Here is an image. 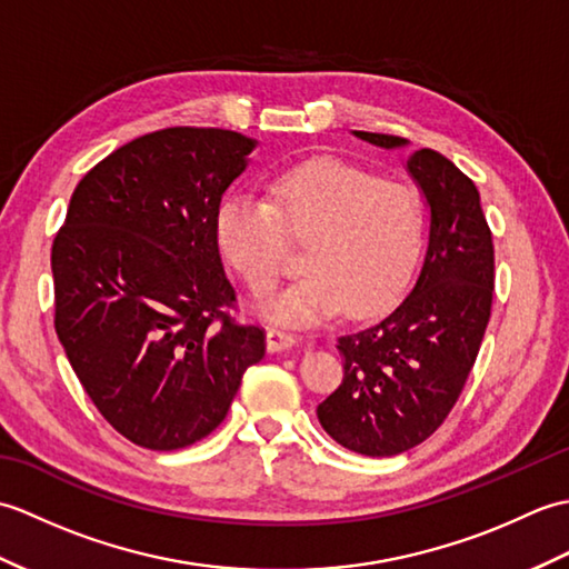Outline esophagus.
Returning <instances> with one entry per match:
<instances>
[{
	"instance_id": "esophagus-1",
	"label": "esophagus",
	"mask_w": 569,
	"mask_h": 569,
	"mask_svg": "<svg viewBox=\"0 0 569 569\" xmlns=\"http://www.w3.org/2000/svg\"><path fill=\"white\" fill-rule=\"evenodd\" d=\"M296 342H298V337L281 330V328H271L269 332H266V347H269V352H283V349L296 347Z\"/></svg>"
}]
</instances>
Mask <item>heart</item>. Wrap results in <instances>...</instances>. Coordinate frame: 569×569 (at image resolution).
<instances>
[{
  "instance_id": "heart-1",
  "label": "heart",
  "mask_w": 569,
  "mask_h": 569,
  "mask_svg": "<svg viewBox=\"0 0 569 569\" xmlns=\"http://www.w3.org/2000/svg\"><path fill=\"white\" fill-rule=\"evenodd\" d=\"M286 234L306 241L296 283L261 306L263 316L312 325L345 312L365 318L406 291L426 212L420 196L340 159H312L269 183V202L229 196L214 214L217 247L253 293L283 273Z\"/></svg>"
}]
</instances>
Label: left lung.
I'll use <instances>...</instances> for the list:
<instances>
[{
	"label": "left lung",
	"instance_id": "obj_1",
	"mask_svg": "<svg viewBox=\"0 0 569 569\" xmlns=\"http://www.w3.org/2000/svg\"><path fill=\"white\" fill-rule=\"evenodd\" d=\"M352 134L379 149L408 147L401 137ZM406 171L430 210L418 281L383 320L337 340L345 379L318 406L325 432L367 457L401 455L442 426L491 316L493 244L477 186L432 149L410 153Z\"/></svg>",
	"mask_w": 569,
	"mask_h": 569
}]
</instances>
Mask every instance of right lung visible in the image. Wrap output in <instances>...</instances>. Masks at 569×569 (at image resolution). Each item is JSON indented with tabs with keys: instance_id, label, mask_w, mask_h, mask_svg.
<instances>
[{
	"instance_id": "1",
	"label": "right lung",
	"mask_w": 569,
	"mask_h": 569,
	"mask_svg": "<svg viewBox=\"0 0 569 569\" xmlns=\"http://www.w3.org/2000/svg\"><path fill=\"white\" fill-rule=\"evenodd\" d=\"M253 149L196 127L129 141L80 180L53 239L58 340L104 420L139 447L208 438L263 359V330L227 316L234 288L214 237Z\"/></svg>"
}]
</instances>
